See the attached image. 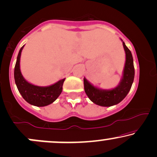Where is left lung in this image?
<instances>
[{
  "instance_id": "left-lung-1",
  "label": "left lung",
  "mask_w": 157,
  "mask_h": 157,
  "mask_svg": "<svg viewBox=\"0 0 157 157\" xmlns=\"http://www.w3.org/2000/svg\"><path fill=\"white\" fill-rule=\"evenodd\" d=\"M123 42V40H122ZM126 53V62L123 68V76L119 84L112 90H103L95 86L84 78V91L90 101L101 106H112L122 101L130 91L134 78L133 57L130 50L123 42Z\"/></svg>"
}]
</instances>
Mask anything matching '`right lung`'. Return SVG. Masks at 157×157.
<instances>
[{
  "label": "right lung",
  "instance_id": "1",
  "mask_svg": "<svg viewBox=\"0 0 157 157\" xmlns=\"http://www.w3.org/2000/svg\"><path fill=\"white\" fill-rule=\"evenodd\" d=\"M23 47L24 45L20 48L18 53L14 67V76L17 87L22 97L29 104L36 106H48L54 102L60 95L65 78L46 86H36L27 82L22 75L20 67V56Z\"/></svg>",
  "mask_w": 157,
  "mask_h": 157
}]
</instances>
